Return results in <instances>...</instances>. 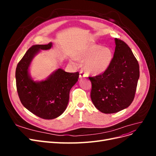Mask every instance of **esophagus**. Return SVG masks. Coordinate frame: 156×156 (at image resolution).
Wrapping results in <instances>:
<instances>
[{"mask_svg":"<svg viewBox=\"0 0 156 156\" xmlns=\"http://www.w3.org/2000/svg\"><path fill=\"white\" fill-rule=\"evenodd\" d=\"M87 77V74L84 73L83 70H81L79 72V78L82 79V78H84Z\"/></svg>","mask_w":156,"mask_h":156,"instance_id":"obj_1","label":"esophagus"}]
</instances>
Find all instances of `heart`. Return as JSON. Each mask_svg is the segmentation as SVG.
<instances>
[{
    "label": "heart",
    "mask_w": 156,
    "mask_h": 156,
    "mask_svg": "<svg viewBox=\"0 0 156 156\" xmlns=\"http://www.w3.org/2000/svg\"><path fill=\"white\" fill-rule=\"evenodd\" d=\"M79 60H85V69L88 73L98 75L105 72L110 66L112 60V50L108 47H101L98 44H89L76 55ZM73 62L77 59H71Z\"/></svg>",
    "instance_id": "1"
}]
</instances>
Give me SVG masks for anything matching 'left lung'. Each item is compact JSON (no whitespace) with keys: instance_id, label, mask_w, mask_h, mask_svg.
<instances>
[{"instance_id":"8db88e82","label":"left lung","mask_w":156,"mask_h":156,"mask_svg":"<svg viewBox=\"0 0 156 156\" xmlns=\"http://www.w3.org/2000/svg\"><path fill=\"white\" fill-rule=\"evenodd\" d=\"M115 51L110 66L103 73L89 77L91 100L105 114L119 112L133 101L139 79L138 61L125 42L115 39Z\"/></svg>"}]
</instances>
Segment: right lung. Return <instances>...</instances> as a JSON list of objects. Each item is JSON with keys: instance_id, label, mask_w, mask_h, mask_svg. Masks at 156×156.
<instances>
[{"instance_id": "1", "label": "right lung", "mask_w": 156, "mask_h": 156, "mask_svg": "<svg viewBox=\"0 0 156 156\" xmlns=\"http://www.w3.org/2000/svg\"><path fill=\"white\" fill-rule=\"evenodd\" d=\"M52 42L36 45L29 49L18 63L16 71V87L23 105L44 119H54L66 108L69 91L79 79V72L68 73L58 68L41 81H34L30 74L33 58L43 50L50 49Z\"/></svg>"}]
</instances>
